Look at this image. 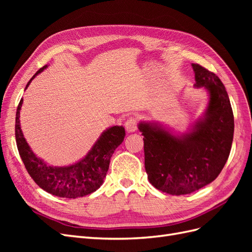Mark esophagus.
<instances>
[{
	"mask_svg": "<svg viewBox=\"0 0 252 252\" xmlns=\"http://www.w3.org/2000/svg\"><path fill=\"white\" fill-rule=\"evenodd\" d=\"M125 128L128 132H134L138 129V121L134 117H130L126 121Z\"/></svg>",
	"mask_w": 252,
	"mask_h": 252,
	"instance_id": "1",
	"label": "esophagus"
}]
</instances>
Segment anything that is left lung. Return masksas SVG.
<instances>
[{"label": "left lung", "instance_id": "obj_1", "mask_svg": "<svg viewBox=\"0 0 252 252\" xmlns=\"http://www.w3.org/2000/svg\"><path fill=\"white\" fill-rule=\"evenodd\" d=\"M194 87L208 94L201 118L186 132L175 133L158 122L141 121L145 169L152 186L172 195L188 194L215 181L230 154L234 120L225 86L217 75L191 64Z\"/></svg>", "mask_w": 252, "mask_h": 252}]
</instances>
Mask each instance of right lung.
<instances>
[{"label":"right lung","mask_w":252,"mask_h":252,"mask_svg":"<svg viewBox=\"0 0 252 252\" xmlns=\"http://www.w3.org/2000/svg\"><path fill=\"white\" fill-rule=\"evenodd\" d=\"M47 67L45 65L37 70L27 83L25 89ZM22 104L23 98L19 103L16 114L17 146L23 163L36 184L48 193L66 199L85 196L100 188L108 171L114 150L124 141V127L117 125L104 130L87 155L77 163L68 166H52L36 157L24 138L20 124Z\"/></svg>","instance_id":"right-lung-1"}]
</instances>
